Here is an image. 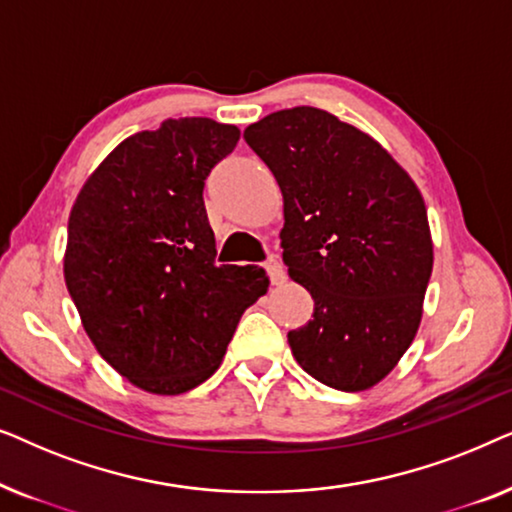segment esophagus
Returning a JSON list of instances; mask_svg holds the SVG:
<instances>
[{
    "label": "esophagus",
    "mask_w": 512,
    "mask_h": 512,
    "mask_svg": "<svg viewBox=\"0 0 512 512\" xmlns=\"http://www.w3.org/2000/svg\"><path fill=\"white\" fill-rule=\"evenodd\" d=\"M265 265V272H268V277H270V282L272 284H284V279H286V275H284V268H282V263L277 261V258H268V261L263 263Z\"/></svg>",
    "instance_id": "obj_1"
}]
</instances>
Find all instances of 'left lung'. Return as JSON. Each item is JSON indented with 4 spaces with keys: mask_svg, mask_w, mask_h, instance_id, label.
I'll return each mask as SVG.
<instances>
[{
    "mask_svg": "<svg viewBox=\"0 0 512 512\" xmlns=\"http://www.w3.org/2000/svg\"><path fill=\"white\" fill-rule=\"evenodd\" d=\"M244 139L284 195V263L314 300L291 352L326 387L384 380L415 340L433 268L422 193L354 125L317 107L261 118Z\"/></svg>",
    "mask_w": 512,
    "mask_h": 512,
    "instance_id": "obj_1",
    "label": "left lung"
}]
</instances>
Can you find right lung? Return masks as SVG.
Returning <instances> with one entry per match:
<instances>
[{"mask_svg": "<svg viewBox=\"0 0 512 512\" xmlns=\"http://www.w3.org/2000/svg\"><path fill=\"white\" fill-rule=\"evenodd\" d=\"M235 125L170 118L90 174L67 228L65 282L102 359L135 387L177 396L221 366L237 321L268 291L258 265L216 263L205 179Z\"/></svg>", "mask_w": 512, "mask_h": 512, "instance_id": "1", "label": "right lung"}]
</instances>
